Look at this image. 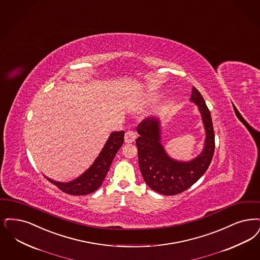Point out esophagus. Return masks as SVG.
Instances as JSON below:
<instances>
[{
    "instance_id": "esophagus-1",
    "label": "esophagus",
    "mask_w": 260,
    "mask_h": 260,
    "mask_svg": "<svg viewBox=\"0 0 260 260\" xmlns=\"http://www.w3.org/2000/svg\"><path fill=\"white\" fill-rule=\"evenodd\" d=\"M136 138V134L134 131H127L125 135V143H133Z\"/></svg>"
}]
</instances>
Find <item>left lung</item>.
<instances>
[{
  "instance_id": "1",
  "label": "left lung",
  "mask_w": 260,
  "mask_h": 260,
  "mask_svg": "<svg viewBox=\"0 0 260 260\" xmlns=\"http://www.w3.org/2000/svg\"><path fill=\"white\" fill-rule=\"evenodd\" d=\"M190 102L197 104L205 128L202 152L189 161H181L168 156L160 143V122L149 117L136 127L138 165L149 187L165 196H175L191 187L206 172L215 151V134L211 113L201 93L192 87Z\"/></svg>"
}]
</instances>
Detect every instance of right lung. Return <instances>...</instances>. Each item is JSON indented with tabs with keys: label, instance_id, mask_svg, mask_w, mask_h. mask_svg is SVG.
<instances>
[{
	"label": "right lung",
	"instance_id": "add662e5",
	"mask_svg": "<svg viewBox=\"0 0 260 260\" xmlns=\"http://www.w3.org/2000/svg\"><path fill=\"white\" fill-rule=\"evenodd\" d=\"M125 132H114L108 137L100 155L94 159L93 165L89 167L82 175L68 183L53 181L45 178L59 187L62 191L72 196H85L96 190L104 183L115 155L124 143Z\"/></svg>",
	"mask_w": 260,
	"mask_h": 260
}]
</instances>
